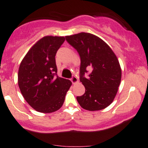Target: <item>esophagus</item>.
Instances as JSON below:
<instances>
[{"instance_id":"34e87169","label":"esophagus","mask_w":148,"mask_h":148,"mask_svg":"<svg viewBox=\"0 0 148 148\" xmlns=\"http://www.w3.org/2000/svg\"><path fill=\"white\" fill-rule=\"evenodd\" d=\"M71 81L72 82V83H74V84H75V83H78V81H79V80H78L77 77L75 76H72V78H71Z\"/></svg>"}]
</instances>
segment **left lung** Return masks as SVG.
Returning a JSON list of instances; mask_svg holds the SVG:
<instances>
[{"label": "left lung", "instance_id": "left-lung-1", "mask_svg": "<svg viewBox=\"0 0 148 148\" xmlns=\"http://www.w3.org/2000/svg\"><path fill=\"white\" fill-rule=\"evenodd\" d=\"M81 58L80 81L85 92L76 99L83 109L97 111L109 106L116 97L121 79L117 57L102 39L90 33L65 36ZM90 72L85 77L84 74Z\"/></svg>", "mask_w": 148, "mask_h": 148}]
</instances>
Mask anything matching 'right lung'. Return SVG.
<instances>
[{"label": "right lung", "mask_w": 148, "mask_h": 148, "mask_svg": "<svg viewBox=\"0 0 148 148\" xmlns=\"http://www.w3.org/2000/svg\"><path fill=\"white\" fill-rule=\"evenodd\" d=\"M63 36L43 37L21 61L18 83L32 108L42 113L54 112L63 106L72 82L58 77L55 56L65 41Z\"/></svg>", "instance_id": "1"}]
</instances>
